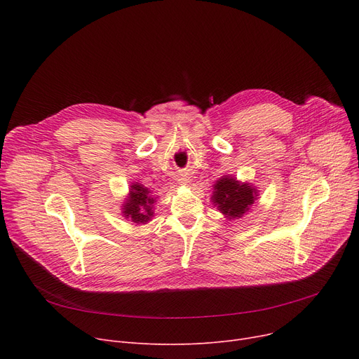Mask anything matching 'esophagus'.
Listing matches in <instances>:
<instances>
[{
    "instance_id": "1",
    "label": "esophagus",
    "mask_w": 359,
    "mask_h": 359,
    "mask_svg": "<svg viewBox=\"0 0 359 359\" xmlns=\"http://www.w3.org/2000/svg\"><path fill=\"white\" fill-rule=\"evenodd\" d=\"M180 183H182V184H189V183H191V179H189V177H182V179H180Z\"/></svg>"
}]
</instances>
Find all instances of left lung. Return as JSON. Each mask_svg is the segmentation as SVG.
Wrapping results in <instances>:
<instances>
[{
    "label": "left lung",
    "mask_w": 359,
    "mask_h": 359,
    "mask_svg": "<svg viewBox=\"0 0 359 359\" xmlns=\"http://www.w3.org/2000/svg\"><path fill=\"white\" fill-rule=\"evenodd\" d=\"M211 202L227 218L238 219L249 212L259 196L257 187L249 182H240L231 175H225L214 183Z\"/></svg>",
    "instance_id": "8db88e82"
}]
</instances>
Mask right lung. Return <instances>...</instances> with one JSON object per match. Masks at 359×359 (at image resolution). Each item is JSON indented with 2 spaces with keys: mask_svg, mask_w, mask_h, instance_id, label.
<instances>
[{
  "mask_svg": "<svg viewBox=\"0 0 359 359\" xmlns=\"http://www.w3.org/2000/svg\"><path fill=\"white\" fill-rule=\"evenodd\" d=\"M157 196L151 195V191L144 184L135 182L130 183L129 192L121 205V212L125 219L135 222L137 225L147 224L154 217V203Z\"/></svg>",
  "mask_w": 359,
  "mask_h": 359,
  "instance_id": "add662e5",
  "label": "right lung"
}]
</instances>
